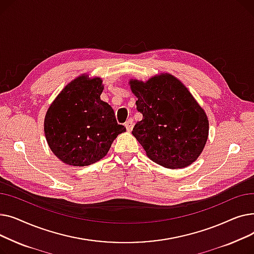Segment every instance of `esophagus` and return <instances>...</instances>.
<instances>
[{
    "label": "esophagus",
    "mask_w": 254,
    "mask_h": 254,
    "mask_svg": "<svg viewBox=\"0 0 254 254\" xmlns=\"http://www.w3.org/2000/svg\"><path fill=\"white\" fill-rule=\"evenodd\" d=\"M125 126H126V127H127V131H130V130L132 129V127H134V122H132V119L130 118V119H128L127 122L125 124Z\"/></svg>",
    "instance_id": "esophagus-1"
}]
</instances>
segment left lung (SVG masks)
<instances>
[{
    "label": "left lung",
    "instance_id": "1",
    "mask_svg": "<svg viewBox=\"0 0 254 254\" xmlns=\"http://www.w3.org/2000/svg\"><path fill=\"white\" fill-rule=\"evenodd\" d=\"M130 88L138 98L137 110L143 114L131 134L148 157L170 169L193 163L205 147L209 122L188 88L169 74L145 83L131 80Z\"/></svg>",
    "mask_w": 254,
    "mask_h": 254
}]
</instances>
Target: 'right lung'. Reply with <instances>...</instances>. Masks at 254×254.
Instances as JSON below:
<instances>
[{
    "instance_id": "1",
    "label": "right lung",
    "mask_w": 254,
    "mask_h": 254,
    "mask_svg": "<svg viewBox=\"0 0 254 254\" xmlns=\"http://www.w3.org/2000/svg\"><path fill=\"white\" fill-rule=\"evenodd\" d=\"M100 78L80 76L66 85L49 107L44 131L50 149L70 166L100 161L126 127L118 125L111 106L100 99Z\"/></svg>"
}]
</instances>
